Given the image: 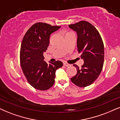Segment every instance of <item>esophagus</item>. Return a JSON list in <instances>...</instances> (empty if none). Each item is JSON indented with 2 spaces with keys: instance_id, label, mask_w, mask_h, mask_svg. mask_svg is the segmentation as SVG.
Returning <instances> with one entry per match:
<instances>
[{
  "instance_id": "34e87169",
  "label": "esophagus",
  "mask_w": 120,
  "mask_h": 120,
  "mask_svg": "<svg viewBox=\"0 0 120 120\" xmlns=\"http://www.w3.org/2000/svg\"><path fill=\"white\" fill-rule=\"evenodd\" d=\"M64 65L65 66H66V67H68V66H70V65L69 64H68L67 63H64Z\"/></svg>"
}]
</instances>
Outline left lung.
Segmentation results:
<instances>
[{"instance_id": "obj_1", "label": "left lung", "mask_w": 120, "mask_h": 120, "mask_svg": "<svg viewBox=\"0 0 120 120\" xmlns=\"http://www.w3.org/2000/svg\"><path fill=\"white\" fill-rule=\"evenodd\" d=\"M78 35L77 46L84 63L81 68L74 64L77 74L71 78L74 84L84 87L91 85L102 71L104 61V45L100 34L90 22L81 21L69 25Z\"/></svg>"}]
</instances>
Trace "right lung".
Listing matches in <instances>:
<instances>
[{
    "mask_svg": "<svg viewBox=\"0 0 120 120\" xmlns=\"http://www.w3.org/2000/svg\"><path fill=\"white\" fill-rule=\"evenodd\" d=\"M60 27L37 22L29 29L22 39L20 52L21 67L28 82L38 90H46L52 87L56 71L63 66L60 61L48 64L43 56L49 45L51 34Z\"/></svg>",
    "mask_w": 120,
    "mask_h": 120,
    "instance_id": "add662e5",
    "label": "right lung"
}]
</instances>
